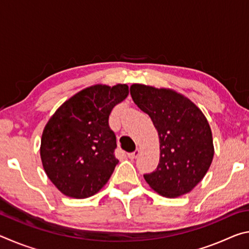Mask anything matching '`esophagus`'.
<instances>
[{
  "label": "esophagus",
  "instance_id": "esophagus-1",
  "mask_svg": "<svg viewBox=\"0 0 249 249\" xmlns=\"http://www.w3.org/2000/svg\"><path fill=\"white\" fill-rule=\"evenodd\" d=\"M140 154H141V150L137 148L136 150L133 151V153H129L127 156H128L129 159H135V158H137L138 156H140Z\"/></svg>",
  "mask_w": 249,
  "mask_h": 249
}]
</instances>
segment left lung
<instances>
[{
    "label": "left lung",
    "mask_w": 249,
    "mask_h": 249,
    "mask_svg": "<svg viewBox=\"0 0 249 249\" xmlns=\"http://www.w3.org/2000/svg\"><path fill=\"white\" fill-rule=\"evenodd\" d=\"M129 91L159 136V163L155 171L144 175L146 182L166 197L189 193L203 179L213 160L208 120L192 101L174 90L135 83Z\"/></svg>",
    "instance_id": "obj_1"
}]
</instances>
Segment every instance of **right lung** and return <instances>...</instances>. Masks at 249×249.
Returning a JSON list of instances; mask_svg holds the SVG:
<instances>
[{"label":"right lung","mask_w":249,"mask_h":249,"mask_svg":"<svg viewBox=\"0 0 249 249\" xmlns=\"http://www.w3.org/2000/svg\"><path fill=\"white\" fill-rule=\"evenodd\" d=\"M127 95L126 84H95L67 100L46 124L41 162L50 181L65 196L86 199L107 184L119 162L108 116Z\"/></svg>","instance_id":"add662e5"}]
</instances>
